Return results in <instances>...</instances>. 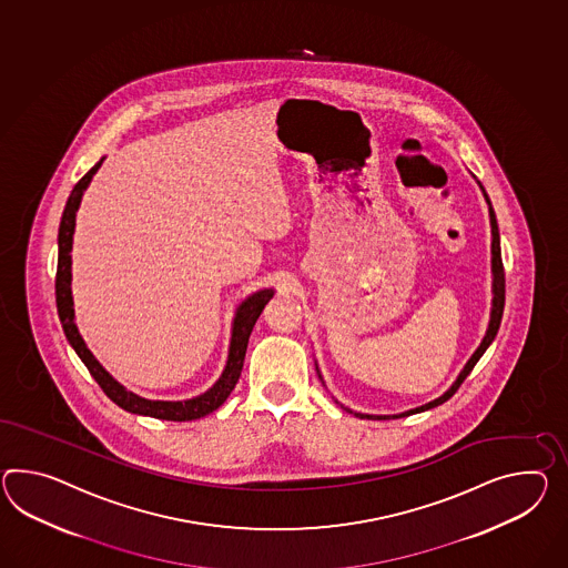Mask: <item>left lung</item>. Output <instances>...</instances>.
Returning a JSON list of instances; mask_svg holds the SVG:
<instances>
[{"label": "left lung", "mask_w": 568, "mask_h": 568, "mask_svg": "<svg viewBox=\"0 0 568 568\" xmlns=\"http://www.w3.org/2000/svg\"><path fill=\"white\" fill-rule=\"evenodd\" d=\"M478 186L483 189V184H480V182H478ZM483 194H485L486 203H488V215H490V234H493V242H490V254H493V256H490V271H493V307H490V320H488V328H486L483 343L478 345V348L474 351V355H471L470 359H468V363L464 365V369H462L459 375H457L456 382L449 386V389H445L439 398L427 402V404H423V406L410 408V410H404V413H400V415H363V413L351 410V408L345 406V404H341V402L334 400L336 404H341V408L346 410V413L359 416V418H402V416L416 415V413H425V410H429V408H435V406H439V404H443V402L449 400V398L456 394L457 387L462 386V382H464V379L470 375L471 369H474V365L478 363V359L485 355L486 348H488L490 343L495 341V336H497L498 333V326H500V318H503V307H505V271H503V261H500V235H498L497 215H495V211H493L490 199H488V194H486L485 189H483ZM316 372H318L322 386H326V384H324V379H322V374H320L318 363H316Z\"/></svg>", "instance_id": "obj_1"}]
</instances>
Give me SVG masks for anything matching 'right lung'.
Wrapping results in <instances>:
<instances>
[{"label":"right lung","mask_w":568,"mask_h":568,"mask_svg":"<svg viewBox=\"0 0 568 568\" xmlns=\"http://www.w3.org/2000/svg\"><path fill=\"white\" fill-rule=\"evenodd\" d=\"M104 158L94 164V168L78 182L71 191L68 205L63 209V217L59 223V258H57V278L55 297L57 312L63 326V333L68 336L73 351L78 357L83 361L88 372L97 379L98 386L104 389V394L111 398L116 406H121L131 415L153 416L162 420H196L201 416H207L217 410L227 396L232 394L242 367H244V357H246V346H248L250 333L256 324L258 316L263 314L264 305L268 304L275 295V290H261L248 295L242 304L235 307L234 320H232V338H230V351H227V361L223 367L220 379L209 387L207 392L189 398V400H150L138 396L135 392L126 389L123 384H119L102 365L100 361L92 355V351L83 343L82 334L78 331L75 324V310H73V293H71V248H73V232H75V213L82 203L83 193L90 186L94 179L98 168L102 166Z\"/></svg>","instance_id":"right-lung-1"}]
</instances>
